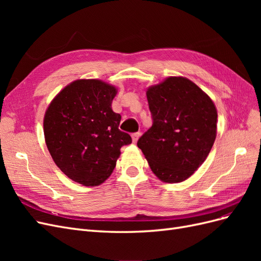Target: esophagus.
Returning a JSON list of instances; mask_svg holds the SVG:
<instances>
[{
	"label": "esophagus",
	"instance_id": "esophagus-1",
	"mask_svg": "<svg viewBox=\"0 0 261 261\" xmlns=\"http://www.w3.org/2000/svg\"><path fill=\"white\" fill-rule=\"evenodd\" d=\"M139 136H140V133H139V132L132 134V139H133V143H137V140H138Z\"/></svg>",
	"mask_w": 261,
	"mask_h": 261
}]
</instances>
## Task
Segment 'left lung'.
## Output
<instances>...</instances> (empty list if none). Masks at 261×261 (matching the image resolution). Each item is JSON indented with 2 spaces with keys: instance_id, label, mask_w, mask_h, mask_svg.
<instances>
[{
  "instance_id": "obj_1",
  "label": "left lung",
  "mask_w": 261,
  "mask_h": 261,
  "mask_svg": "<svg viewBox=\"0 0 261 261\" xmlns=\"http://www.w3.org/2000/svg\"><path fill=\"white\" fill-rule=\"evenodd\" d=\"M152 126L138 141L149 167L165 183H179L206 160L217 136L215 103L184 77H169L147 90Z\"/></svg>"
}]
</instances>
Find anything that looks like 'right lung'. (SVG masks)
<instances>
[{
    "label": "right lung",
    "instance_id": "obj_1",
    "mask_svg": "<svg viewBox=\"0 0 261 261\" xmlns=\"http://www.w3.org/2000/svg\"><path fill=\"white\" fill-rule=\"evenodd\" d=\"M116 88L98 80H78L59 92L46 109L43 130L53 161L66 176L98 186L112 174L121 148L132 143L118 129L113 112Z\"/></svg>",
    "mask_w": 261,
    "mask_h": 261
}]
</instances>
